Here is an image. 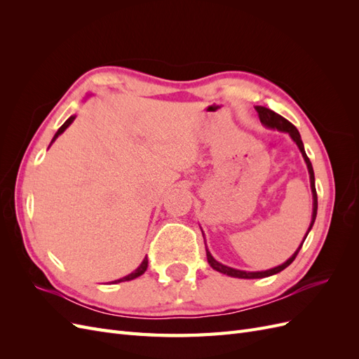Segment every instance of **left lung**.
I'll use <instances>...</instances> for the list:
<instances>
[{"label": "left lung", "mask_w": 359, "mask_h": 359, "mask_svg": "<svg viewBox=\"0 0 359 359\" xmlns=\"http://www.w3.org/2000/svg\"><path fill=\"white\" fill-rule=\"evenodd\" d=\"M256 111H257V115H259V119L260 123H262L264 126L269 127V128H277L280 130V132H287L290 135V137L295 140L299 151L302 153V157L304 160H306L307 163V168H309V173H310V184H311V191H313V215H311V224L309 227V232L314 224V220H316V214H318V193H316V186H314V172H313V166H311V161L310 158L307 157L306 151H304V145H302V140H301V136H299V132L297 130V127L293 126L292 123H289L286 118H283L281 115L276 114L274 111L268 109V107H264V106H256ZM307 232V235H309ZM306 235V238H307ZM306 238H304V241H306ZM302 241V244H304ZM302 244L299 245V248L297 250L295 253L292 255L290 259H287L286 262L283 265L280 266H276L273 269H268V271H259V273H247V271H240V269H233L231 266H226L220 262H217V260L211 256V253L208 252V248H206V259H208V264L215 269L219 271V273H223L226 276H231V277H238V278H264V277H269V276H274L277 273H280V271H283L285 268H287L293 260H295V257L298 256L299 250L302 247Z\"/></svg>", "instance_id": "obj_1"}]
</instances>
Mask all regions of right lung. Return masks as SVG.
Wrapping results in <instances>:
<instances>
[{
	"instance_id": "add662e5",
	"label": "right lung",
	"mask_w": 359,
	"mask_h": 359,
	"mask_svg": "<svg viewBox=\"0 0 359 359\" xmlns=\"http://www.w3.org/2000/svg\"><path fill=\"white\" fill-rule=\"evenodd\" d=\"M73 119H74V116H70L66 123H64L60 128H58V132L55 133V136H53V139H52V142L53 140H55L64 130H66L72 123H73ZM147 268H148V257H145L144 260H142V264H140V266L136 269V271H133L132 274H128L127 277H123V278H119V280H115V281H112V283H119V281H128V280H133V278H136V277H139V276H142L145 271H147Z\"/></svg>"
}]
</instances>
